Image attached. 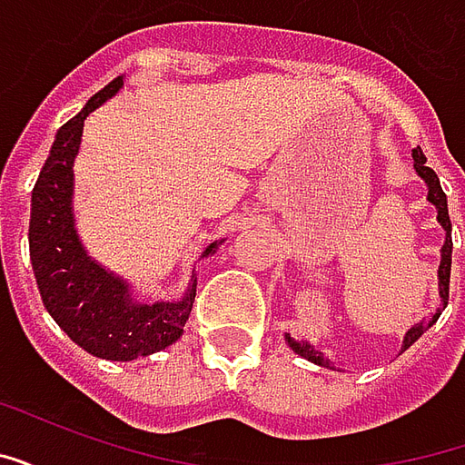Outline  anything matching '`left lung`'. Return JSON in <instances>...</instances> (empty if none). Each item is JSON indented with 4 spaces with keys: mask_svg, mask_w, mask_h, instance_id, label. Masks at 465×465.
Returning <instances> with one entry per match:
<instances>
[{
    "mask_svg": "<svg viewBox=\"0 0 465 465\" xmlns=\"http://www.w3.org/2000/svg\"><path fill=\"white\" fill-rule=\"evenodd\" d=\"M413 169L419 172V176L423 182L429 183V202L439 209V222L440 226L446 229V243H443V249H440V266H439V293H440V306L439 312L433 313L430 319H423L420 323H416L413 329H409L406 333V339H403V351L409 349L411 343L419 341V336L426 329H430L433 323L439 322L440 312L446 309V303H449V283H450V252H453V242H450V219H449V202H446V193L440 189V182H439V173L433 172L430 166H426V153L420 152V146L413 149ZM289 339V346H292L299 356L303 359L313 361V363H319V366H326V369H331V363L329 359H323L319 351H313L309 343H299L293 341L292 336H286Z\"/></svg>",
    "mask_w": 465,
    "mask_h": 465,
    "instance_id": "obj_1",
    "label": "left lung"
}]
</instances>
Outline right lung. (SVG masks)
Masks as SVG:
<instances>
[{
  "mask_svg": "<svg viewBox=\"0 0 465 465\" xmlns=\"http://www.w3.org/2000/svg\"><path fill=\"white\" fill-rule=\"evenodd\" d=\"M122 76L96 92L56 132L52 152L32 192L29 259L46 312L64 333L99 359L132 361L172 346L183 333L196 296V279L182 302L134 303L122 279L94 263L79 243L72 213L74 156L89 112L119 92ZM212 243L203 253H212Z\"/></svg>",
  "mask_w": 465,
  "mask_h": 465,
  "instance_id": "add662e5",
  "label": "right lung"
}]
</instances>
